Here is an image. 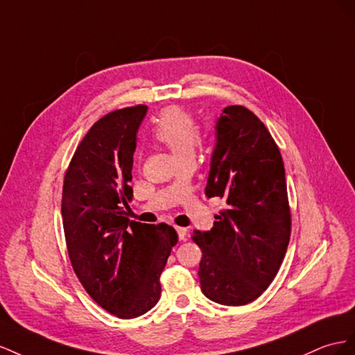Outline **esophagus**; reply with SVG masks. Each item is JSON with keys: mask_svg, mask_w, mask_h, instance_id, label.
Wrapping results in <instances>:
<instances>
[{"mask_svg": "<svg viewBox=\"0 0 355 355\" xmlns=\"http://www.w3.org/2000/svg\"><path fill=\"white\" fill-rule=\"evenodd\" d=\"M177 234L180 241H186L187 239V229L186 227H177Z\"/></svg>", "mask_w": 355, "mask_h": 355, "instance_id": "34e87169", "label": "esophagus"}]
</instances>
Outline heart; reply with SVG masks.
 <instances>
[{
	"instance_id": "b5f03b06",
	"label": "heart",
	"mask_w": 355,
	"mask_h": 355,
	"mask_svg": "<svg viewBox=\"0 0 355 355\" xmlns=\"http://www.w3.org/2000/svg\"><path fill=\"white\" fill-rule=\"evenodd\" d=\"M151 135L159 143L166 146L181 162L195 157L199 146V130L193 117L183 107H166L162 111Z\"/></svg>"
}]
</instances>
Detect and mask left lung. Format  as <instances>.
<instances>
[{
	"mask_svg": "<svg viewBox=\"0 0 355 355\" xmlns=\"http://www.w3.org/2000/svg\"><path fill=\"white\" fill-rule=\"evenodd\" d=\"M205 195L226 208L208 232H193L202 250L199 281L220 305L256 300L275 278L291 234L284 162L263 121L242 105L223 110L216 125Z\"/></svg>",
	"mask_w": 355,
	"mask_h": 355,
	"instance_id": "obj_1",
	"label": "left lung"
}]
</instances>
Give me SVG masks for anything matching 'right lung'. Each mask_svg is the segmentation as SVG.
Instances as JSON below:
<instances>
[{
    "label": "right lung",
    "instance_id": "obj_1",
    "mask_svg": "<svg viewBox=\"0 0 355 355\" xmlns=\"http://www.w3.org/2000/svg\"><path fill=\"white\" fill-rule=\"evenodd\" d=\"M147 105L101 117L69 162L62 189V223L77 278L98 305L135 318L160 299V273L178 242L172 226L129 221L134 151Z\"/></svg>",
    "mask_w": 355,
    "mask_h": 355
}]
</instances>
